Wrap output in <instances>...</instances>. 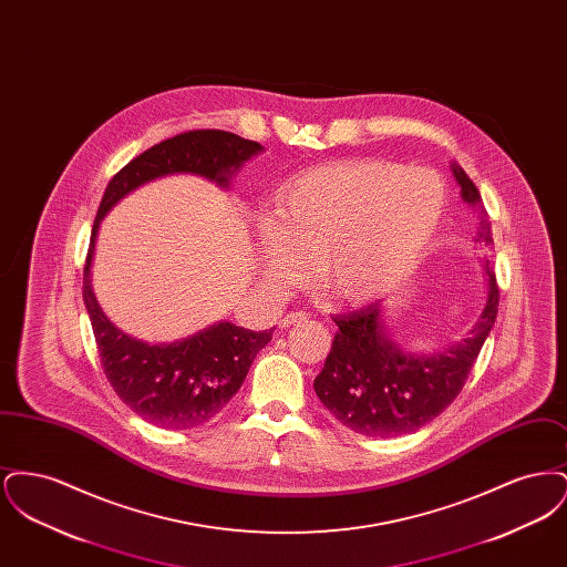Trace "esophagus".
Segmentation results:
<instances>
[{"label": "esophagus", "mask_w": 567, "mask_h": 567, "mask_svg": "<svg viewBox=\"0 0 567 567\" xmlns=\"http://www.w3.org/2000/svg\"><path fill=\"white\" fill-rule=\"evenodd\" d=\"M306 319H308L306 312H289V315H285V317L280 319V324H282V327H291V324L303 323Z\"/></svg>", "instance_id": "1"}]
</instances>
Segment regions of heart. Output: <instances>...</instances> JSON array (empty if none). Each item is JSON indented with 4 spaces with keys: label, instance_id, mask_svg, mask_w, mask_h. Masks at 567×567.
<instances>
[{
    "label": "heart",
    "instance_id": "1",
    "mask_svg": "<svg viewBox=\"0 0 567 567\" xmlns=\"http://www.w3.org/2000/svg\"><path fill=\"white\" fill-rule=\"evenodd\" d=\"M271 215L259 229L264 274L297 282L315 264L329 296L361 306L391 293L416 268L442 227L446 187L427 167L331 163L289 178Z\"/></svg>",
    "mask_w": 567,
    "mask_h": 567
}]
</instances>
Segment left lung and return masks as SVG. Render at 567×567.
<instances>
[{"mask_svg": "<svg viewBox=\"0 0 567 567\" xmlns=\"http://www.w3.org/2000/svg\"><path fill=\"white\" fill-rule=\"evenodd\" d=\"M461 199L478 210L474 243L493 244L481 193L458 163L451 162ZM486 299L463 340L437 352L405 351L386 324V301L336 317L333 347L315 391L324 408L349 430L374 437L416 432L453 404L497 319L499 289L491 259H483Z\"/></svg>", "mask_w": 567, "mask_h": 567, "instance_id": "left-lung-1", "label": "left lung"}]
</instances>
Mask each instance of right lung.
<instances>
[{"instance_id":"1","label":"right lung","mask_w":567,"mask_h":567,"mask_svg":"<svg viewBox=\"0 0 567 567\" xmlns=\"http://www.w3.org/2000/svg\"><path fill=\"white\" fill-rule=\"evenodd\" d=\"M252 140L199 130L163 140L127 163L106 187L91 229L82 299L104 372L116 395L144 421L163 430H189L216 416L243 386L271 329L250 331L229 321L204 327L176 342L151 344L127 336L104 315L93 291V257L102 220L130 193L172 174H193L229 189L246 162L261 155Z\"/></svg>"}]
</instances>
